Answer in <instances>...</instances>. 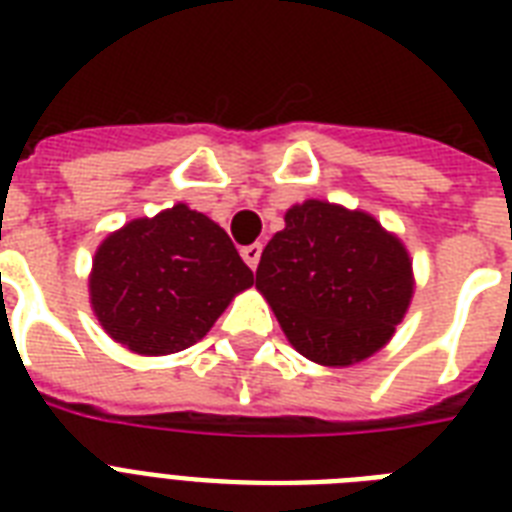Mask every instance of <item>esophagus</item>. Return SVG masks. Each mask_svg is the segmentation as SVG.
Masks as SVG:
<instances>
[{
  "label": "esophagus",
  "instance_id": "1",
  "mask_svg": "<svg viewBox=\"0 0 512 512\" xmlns=\"http://www.w3.org/2000/svg\"><path fill=\"white\" fill-rule=\"evenodd\" d=\"M260 255H263V247L260 244H249V247L241 249V257H244V263L255 271L257 263H260Z\"/></svg>",
  "mask_w": 512,
  "mask_h": 512
}]
</instances>
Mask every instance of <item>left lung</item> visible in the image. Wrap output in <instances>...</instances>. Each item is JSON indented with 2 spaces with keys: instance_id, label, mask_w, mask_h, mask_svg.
Instances as JSON below:
<instances>
[{
  "instance_id": "obj_1",
  "label": "left lung",
  "mask_w": 512,
  "mask_h": 512,
  "mask_svg": "<svg viewBox=\"0 0 512 512\" xmlns=\"http://www.w3.org/2000/svg\"><path fill=\"white\" fill-rule=\"evenodd\" d=\"M284 223L263 249L255 287L289 342L324 366L377 353L414 295L401 239L366 212L319 199L287 209Z\"/></svg>"
}]
</instances>
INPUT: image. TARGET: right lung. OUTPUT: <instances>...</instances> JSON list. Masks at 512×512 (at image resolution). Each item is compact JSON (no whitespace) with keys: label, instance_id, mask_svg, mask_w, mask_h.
Segmentation results:
<instances>
[{"label":"right lung","instance_id":"right-lung-1","mask_svg":"<svg viewBox=\"0 0 512 512\" xmlns=\"http://www.w3.org/2000/svg\"><path fill=\"white\" fill-rule=\"evenodd\" d=\"M255 284L228 233L175 204L132 220L95 252L92 311L140 356H167L207 335L233 297Z\"/></svg>","mask_w":512,"mask_h":512}]
</instances>
